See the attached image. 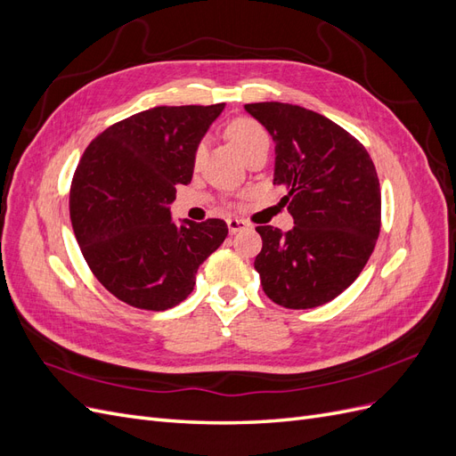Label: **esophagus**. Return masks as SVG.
Instances as JSON below:
<instances>
[{
	"instance_id": "obj_1",
	"label": "esophagus",
	"mask_w": 456,
	"mask_h": 456,
	"mask_svg": "<svg viewBox=\"0 0 456 456\" xmlns=\"http://www.w3.org/2000/svg\"><path fill=\"white\" fill-rule=\"evenodd\" d=\"M226 224H228L230 233H238V232H241V230L249 228V224H247L245 220H241V218H228Z\"/></svg>"
}]
</instances>
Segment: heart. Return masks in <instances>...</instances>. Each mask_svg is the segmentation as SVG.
<instances>
[{
	"mask_svg": "<svg viewBox=\"0 0 456 456\" xmlns=\"http://www.w3.org/2000/svg\"><path fill=\"white\" fill-rule=\"evenodd\" d=\"M226 134L232 141V144L240 150L241 156H247L256 146L268 144V133L265 131V127H262L258 121H255L251 118L232 119L226 127ZM203 150H205L203 144H200L196 148V159L201 158Z\"/></svg>",
	"mask_w": 456,
	"mask_h": 456,
	"instance_id": "1",
	"label": "heart"
}]
</instances>
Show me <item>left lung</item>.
<instances>
[{"label":"left lung","mask_w":456,"mask_h":456,"mask_svg":"<svg viewBox=\"0 0 456 456\" xmlns=\"http://www.w3.org/2000/svg\"><path fill=\"white\" fill-rule=\"evenodd\" d=\"M275 142L273 184L295 226H258L255 270L268 298L293 310L322 306L348 289L375 249L380 184L360 141L335 121L285 102L245 104Z\"/></svg>","instance_id":"8db88e82"}]
</instances>
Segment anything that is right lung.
I'll return each mask as SVG.
<instances>
[{"mask_svg": "<svg viewBox=\"0 0 456 456\" xmlns=\"http://www.w3.org/2000/svg\"><path fill=\"white\" fill-rule=\"evenodd\" d=\"M224 104L158 106L102 131L84 151L70 218L94 278L126 305L161 312L194 291L198 268L228 236L224 220L175 223L176 184Z\"/></svg>", "mask_w": 456, "mask_h": 456, "instance_id": "1", "label": "right lung"}]
</instances>
